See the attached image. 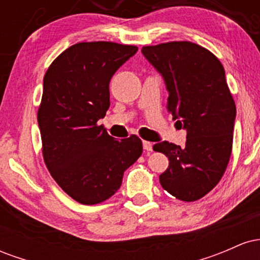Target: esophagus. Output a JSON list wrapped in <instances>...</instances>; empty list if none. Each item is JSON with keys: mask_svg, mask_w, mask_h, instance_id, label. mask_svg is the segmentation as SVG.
Returning <instances> with one entry per match:
<instances>
[{"mask_svg": "<svg viewBox=\"0 0 260 260\" xmlns=\"http://www.w3.org/2000/svg\"><path fill=\"white\" fill-rule=\"evenodd\" d=\"M143 148L145 151H153V143L148 142V140H143Z\"/></svg>", "mask_w": 260, "mask_h": 260, "instance_id": "1", "label": "esophagus"}]
</instances>
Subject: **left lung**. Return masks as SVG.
I'll list each match as a JSON object with an SVG mask.
<instances>
[{
	"label": "left lung",
	"instance_id": "8db88e82",
	"mask_svg": "<svg viewBox=\"0 0 260 260\" xmlns=\"http://www.w3.org/2000/svg\"><path fill=\"white\" fill-rule=\"evenodd\" d=\"M143 55L162 74L166 109L187 129L184 147L156 143L153 149L169 157L161 186L183 202L198 201L219 183L230 161L236 105L221 62L190 41L143 46Z\"/></svg>",
	"mask_w": 260,
	"mask_h": 260
}]
</instances>
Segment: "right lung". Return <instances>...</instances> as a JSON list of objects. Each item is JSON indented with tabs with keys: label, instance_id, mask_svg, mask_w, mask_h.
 <instances>
[{
	"label": "right lung",
	"instance_id": "1",
	"mask_svg": "<svg viewBox=\"0 0 260 260\" xmlns=\"http://www.w3.org/2000/svg\"><path fill=\"white\" fill-rule=\"evenodd\" d=\"M137 51L134 45L111 41L78 43L45 73L38 110L45 165L80 204H99L115 194L123 172L143 153L136 134L117 140L99 124L110 107V80Z\"/></svg>",
	"mask_w": 260,
	"mask_h": 260
}]
</instances>
